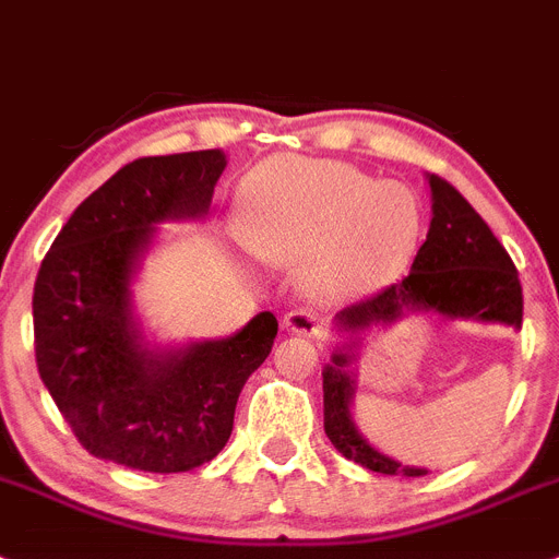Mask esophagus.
<instances>
[{
    "instance_id": "34e87169",
    "label": "esophagus",
    "mask_w": 559,
    "mask_h": 559,
    "mask_svg": "<svg viewBox=\"0 0 559 559\" xmlns=\"http://www.w3.org/2000/svg\"><path fill=\"white\" fill-rule=\"evenodd\" d=\"M284 329L293 334H304V337L323 340L326 337V329H323V320L314 312H307V309H295L284 318Z\"/></svg>"
}]
</instances>
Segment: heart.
I'll list each match as a JSON object with an SVG mask.
<instances>
[{"label": "heart", "instance_id": "obj_1", "mask_svg": "<svg viewBox=\"0 0 559 559\" xmlns=\"http://www.w3.org/2000/svg\"><path fill=\"white\" fill-rule=\"evenodd\" d=\"M236 233L278 266L309 261L320 295H362L394 281L421 239V207L402 182L348 163L273 157L241 182Z\"/></svg>", "mask_w": 559, "mask_h": 559}]
</instances>
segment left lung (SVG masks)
<instances>
[{
	"instance_id": "left-lung-1",
	"label": "left lung",
	"mask_w": 559,
	"mask_h": 559,
	"mask_svg": "<svg viewBox=\"0 0 559 559\" xmlns=\"http://www.w3.org/2000/svg\"><path fill=\"white\" fill-rule=\"evenodd\" d=\"M433 219L414 266L396 284L334 314L337 332L348 334L346 346L332 354L323 368V427L337 453L382 475H425V467H405L371 448L352 419L354 348L360 334L373 326H391L407 312H433L448 320H478L521 329L523 289L509 252L492 236L448 179L427 174Z\"/></svg>"
}]
</instances>
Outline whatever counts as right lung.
<instances>
[{
    "label": "right lung",
    "instance_id": "add662e5",
    "mask_svg": "<svg viewBox=\"0 0 559 559\" xmlns=\"http://www.w3.org/2000/svg\"><path fill=\"white\" fill-rule=\"evenodd\" d=\"M219 148L140 157L75 207L33 289L38 377L95 459L188 473L230 439L241 388L273 352L278 320L179 348L145 343L132 281L159 222L202 219L225 171Z\"/></svg>",
    "mask_w": 559,
    "mask_h": 559
}]
</instances>
